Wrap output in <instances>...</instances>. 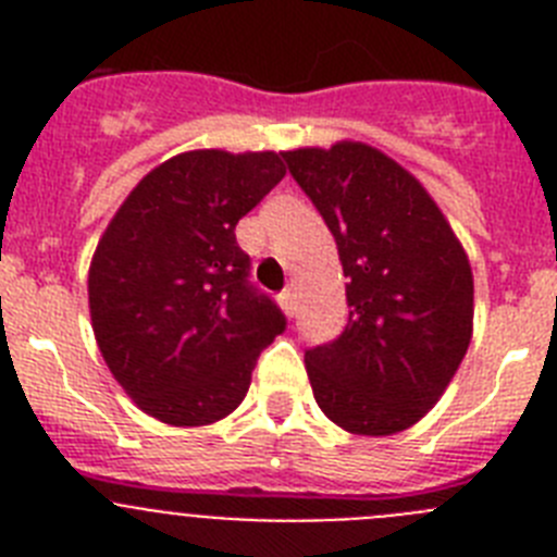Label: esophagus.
I'll use <instances>...</instances> for the list:
<instances>
[{
    "label": "esophagus",
    "instance_id": "obj_1",
    "mask_svg": "<svg viewBox=\"0 0 557 557\" xmlns=\"http://www.w3.org/2000/svg\"><path fill=\"white\" fill-rule=\"evenodd\" d=\"M278 304H282L284 312H287L289 318H293V314H295V295H293V289H284V293L278 295Z\"/></svg>",
    "mask_w": 557,
    "mask_h": 557
}]
</instances>
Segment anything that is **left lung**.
I'll return each mask as SVG.
<instances>
[{"label":"left lung","mask_w":557,"mask_h":557,"mask_svg":"<svg viewBox=\"0 0 557 557\" xmlns=\"http://www.w3.org/2000/svg\"><path fill=\"white\" fill-rule=\"evenodd\" d=\"M346 273L348 323L304 354L314 401L354 435H393L444 396L471 343L469 256L430 191L376 147L284 152Z\"/></svg>","instance_id":"obj_1"}]
</instances>
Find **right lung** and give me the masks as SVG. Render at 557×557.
<instances>
[{
	"label": "right lung",
	"mask_w": 557,
	"mask_h": 557,
	"mask_svg": "<svg viewBox=\"0 0 557 557\" xmlns=\"http://www.w3.org/2000/svg\"><path fill=\"white\" fill-rule=\"evenodd\" d=\"M282 152L191 150L136 184L88 268L106 366L172 426L214 424L243 405L256 359L287 329L248 282L236 223L284 178Z\"/></svg>",
	"instance_id": "add662e5"
}]
</instances>
